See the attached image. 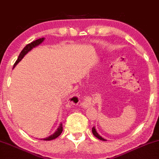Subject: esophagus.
Segmentation results:
<instances>
[{
  "label": "esophagus",
  "instance_id": "34e87169",
  "mask_svg": "<svg viewBox=\"0 0 159 159\" xmlns=\"http://www.w3.org/2000/svg\"><path fill=\"white\" fill-rule=\"evenodd\" d=\"M74 99H76V100H77V97H74Z\"/></svg>",
  "mask_w": 159,
  "mask_h": 159
}]
</instances>
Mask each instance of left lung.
<instances>
[{
  "label": "left lung",
  "instance_id": "obj_1",
  "mask_svg": "<svg viewBox=\"0 0 159 159\" xmlns=\"http://www.w3.org/2000/svg\"><path fill=\"white\" fill-rule=\"evenodd\" d=\"M92 132H93V135H94L95 137H96V138H97V139H99V140H102V141H106V139L102 138V136H100V135H99V133H98L97 131H96V128H95V126H94V127H93V129H92Z\"/></svg>",
  "mask_w": 159,
  "mask_h": 159
}]
</instances>
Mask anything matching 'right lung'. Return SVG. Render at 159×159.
<instances>
[{
  "instance_id": "add662e5",
  "label": "right lung",
  "mask_w": 159,
  "mask_h": 159,
  "mask_svg": "<svg viewBox=\"0 0 159 159\" xmlns=\"http://www.w3.org/2000/svg\"><path fill=\"white\" fill-rule=\"evenodd\" d=\"M44 40H45V38H44V37H42V38H40V39H38V40H34V41L31 42L30 43L27 44V45L26 46V47H24V49H23L22 51H21L20 53V54H19L18 58H17V61H16L15 63H14V67H13V68H14L16 66H17V63H18L20 61V60H22L23 58H24V56L27 54V53H28V52H30L33 48H34V47H37V46L40 45V43H43ZM62 132H63V125H62V124H60V125H59L58 128H57V130L55 131L54 133H53L51 135H50V136H49V137H47V138L42 139L41 140L50 141V140L55 139H57V137H58L59 135H60V134L62 133Z\"/></svg>"
}]
</instances>
